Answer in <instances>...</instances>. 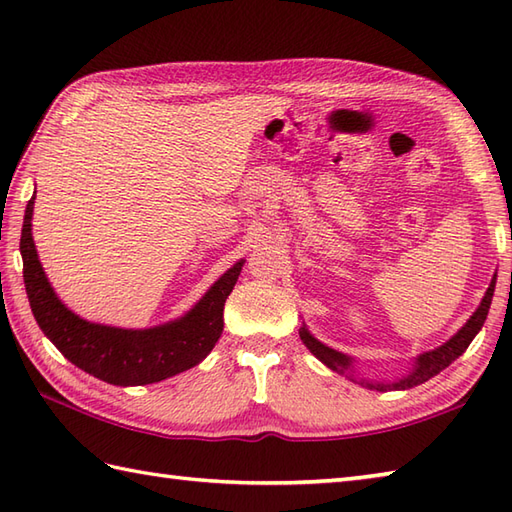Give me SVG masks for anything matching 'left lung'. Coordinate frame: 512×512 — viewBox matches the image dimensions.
I'll return each mask as SVG.
<instances>
[{"label":"left lung","instance_id":"8db88e82","mask_svg":"<svg viewBox=\"0 0 512 512\" xmlns=\"http://www.w3.org/2000/svg\"><path fill=\"white\" fill-rule=\"evenodd\" d=\"M495 279H497V275L493 277L491 286H488L486 295H484V299H482V303H480V308H477V310L473 312V317H471L469 321H466L464 328H462L458 334H455V336H451V339H449L447 343L436 347V350L420 354L416 365H413V369H411V372H409L405 378H400L398 383H365V380H361V385H367L369 389H378V391L411 389V387H416V385H420V383H427L429 378L440 374L444 367H449V365L455 361V358L464 354L466 347H469L471 341L475 339V334L482 330V325H484V321H486V317H488V308H491V301H493ZM299 336H301V341L306 343L308 350H310L314 356H317L323 365H328L330 369H334V372H341V374H343L345 369L352 365V358H347L345 354L332 350V347H328V345H323L321 341L314 339V336H312L306 328L299 330Z\"/></svg>","mask_w":512,"mask_h":512}]
</instances>
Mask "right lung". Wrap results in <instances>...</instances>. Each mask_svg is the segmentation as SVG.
<instances>
[{
  "label": "right lung",
  "instance_id": "1",
  "mask_svg": "<svg viewBox=\"0 0 512 512\" xmlns=\"http://www.w3.org/2000/svg\"><path fill=\"white\" fill-rule=\"evenodd\" d=\"M32 209L35 198L28 200L19 242L26 295L41 332L70 363L105 383L129 387L176 376L213 350L224 330V303L242 273L244 259L228 268L184 317L149 330L110 328L76 317L54 295L32 242Z\"/></svg>",
  "mask_w": 512,
  "mask_h": 512
}]
</instances>
